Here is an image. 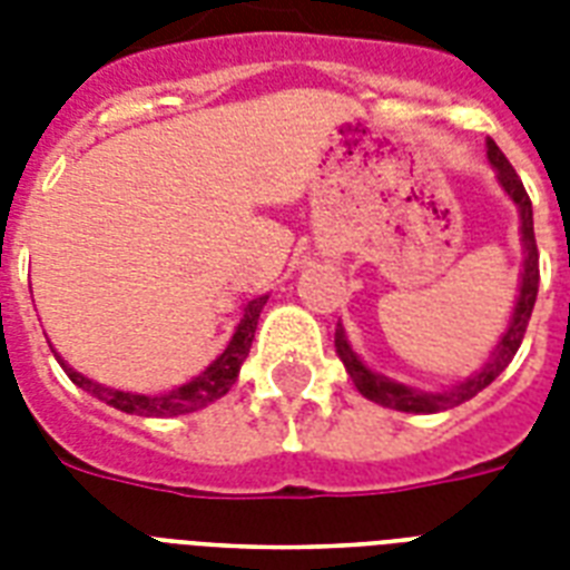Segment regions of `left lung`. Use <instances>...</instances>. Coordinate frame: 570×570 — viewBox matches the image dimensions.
I'll list each match as a JSON object with an SVG mask.
<instances>
[{
    "label": "left lung",
    "instance_id": "obj_1",
    "mask_svg": "<svg viewBox=\"0 0 570 570\" xmlns=\"http://www.w3.org/2000/svg\"><path fill=\"white\" fill-rule=\"evenodd\" d=\"M488 163L497 171V183L500 189L509 195L514 206H518V215H521V245H523V268H521V284H518V298H514L512 316H509V325H505L503 337L497 340L494 352L488 355V361L479 366L476 373L468 375L464 381H459L455 387L446 390H420L407 387L402 381L387 379V375L375 373L361 361L352 343L346 337V328L337 325V334H334V346H337V355L346 366V373L352 375L355 387L361 390V396H366L370 402H379L384 407H393V411H405V414H438V411H450V407L468 402L485 390L497 375L503 373L505 366L512 364V357L518 355L521 348V340L527 334V325H530L532 307H535V295H539V248H535V233H532V204L530 195L523 189L521 177L514 174V168L509 165V159L503 156V150L488 138Z\"/></svg>",
    "mask_w": 570,
    "mask_h": 570
}]
</instances>
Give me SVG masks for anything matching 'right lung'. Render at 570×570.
Segmentation results:
<instances>
[{
  "mask_svg": "<svg viewBox=\"0 0 570 570\" xmlns=\"http://www.w3.org/2000/svg\"><path fill=\"white\" fill-rule=\"evenodd\" d=\"M268 295H257L250 302L242 304V320L233 331L230 343L224 348L222 355L215 357L213 364L206 366L204 373L195 375L191 381L180 384V387L165 390V393H132V390H118L109 387V384H100V381L88 379V375L76 373L73 366L67 364L65 357L58 355L52 348V355L61 364V370L67 373V379L73 381L76 387H82L85 393H91L106 405L118 407L124 414H136V416H180L191 414V411H200L215 399H222L227 390L236 384V375H239L242 364L250 352V340H254V331H257L259 313L266 307Z\"/></svg>",
  "mask_w": 570,
  "mask_h": 570,
  "instance_id": "obj_1",
  "label": "right lung"
}]
</instances>
